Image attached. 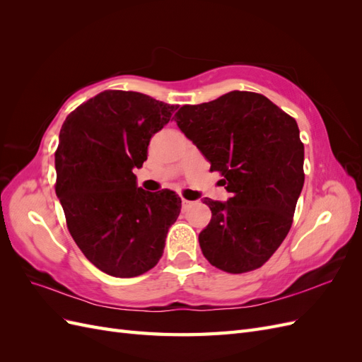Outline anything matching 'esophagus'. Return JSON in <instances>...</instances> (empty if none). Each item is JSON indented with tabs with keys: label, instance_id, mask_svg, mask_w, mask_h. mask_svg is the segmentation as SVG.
<instances>
[{
	"label": "esophagus",
	"instance_id": "34e87169",
	"mask_svg": "<svg viewBox=\"0 0 362 362\" xmlns=\"http://www.w3.org/2000/svg\"><path fill=\"white\" fill-rule=\"evenodd\" d=\"M192 201H187V199H182L181 201V206H182V211H187L189 210V208L192 206Z\"/></svg>",
	"mask_w": 362,
	"mask_h": 362
}]
</instances>
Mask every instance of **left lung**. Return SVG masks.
<instances>
[{
	"mask_svg": "<svg viewBox=\"0 0 362 362\" xmlns=\"http://www.w3.org/2000/svg\"><path fill=\"white\" fill-rule=\"evenodd\" d=\"M175 122L231 193L226 202L204 198L211 210L199 234L204 257L228 273L261 267L287 237L303 187L298 124L266 96L240 90L182 105Z\"/></svg>",
	"mask_w": 362,
	"mask_h": 362,
	"instance_id": "1",
	"label": "left lung"
}]
</instances>
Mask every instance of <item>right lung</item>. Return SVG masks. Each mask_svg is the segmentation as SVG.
Instances as JSON below:
<instances>
[{"mask_svg":"<svg viewBox=\"0 0 362 362\" xmlns=\"http://www.w3.org/2000/svg\"><path fill=\"white\" fill-rule=\"evenodd\" d=\"M177 108L139 92L105 90L62 125L57 198L74 242L107 275L133 278L154 267L180 216L177 193L140 189L133 173Z\"/></svg>","mask_w":362,"mask_h":362,"instance_id":"1","label":"right lung"}]
</instances>
